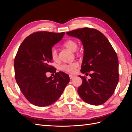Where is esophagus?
Returning a JSON list of instances; mask_svg holds the SVG:
<instances>
[{
  "instance_id": "34e87169",
  "label": "esophagus",
  "mask_w": 132,
  "mask_h": 132,
  "mask_svg": "<svg viewBox=\"0 0 132 132\" xmlns=\"http://www.w3.org/2000/svg\"><path fill=\"white\" fill-rule=\"evenodd\" d=\"M75 77V76L74 75H72V74H70V75H69V78H70V79H73Z\"/></svg>"
}]
</instances>
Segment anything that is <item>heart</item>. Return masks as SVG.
I'll return each mask as SVG.
<instances>
[{
    "instance_id": "1",
    "label": "heart",
    "mask_w": 132,
    "mask_h": 132,
    "mask_svg": "<svg viewBox=\"0 0 132 132\" xmlns=\"http://www.w3.org/2000/svg\"><path fill=\"white\" fill-rule=\"evenodd\" d=\"M63 46L66 48L71 52H75L78 48V43L73 39H68L64 42ZM51 56L52 59L54 62H57L58 60L57 51L55 48H52L51 51ZM78 67V63L77 62H72L69 64H64L60 66L59 69L61 70L68 73H73L75 69Z\"/></svg>"
}]
</instances>
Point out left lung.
Wrapping results in <instances>:
<instances>
[{
	"mask_svg": "<svg viewBox=\"0 0 132 132\" xmlns=\"http://www.w3.org/2000/svg\"><path fill=\"white\" fill-rule=\"evenodd\" d=\"M67 34L81 40L84 49L81 71L86 75L91 71L89 79L79 75L82 82L78 87L79 95L89 104H103L112 96L118 82L116 53L104 35L96 29L84 27Z\"/></svg>",
	"mask_w": 132,
	"mask_h": 132,
	"instance_id": "8db88e82",
	"label": "left lung"
}]
</instances>
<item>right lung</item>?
<instances>
[{
	"mask_svg": "<svg viewBox=\"0 0 132 132\" xmlns=\"http://www.w3.org/2000/svg\"><path fill=\"white\" fill-rule=\"evenodd\" d=\"M64 32L38 31L31 34L20 46L14 60L15 77L21 93L32 104L49 106L60 97L70 81L69 75L50 65L52 47ZM48 72L53 77H46Z\"/></svg>",
	"mask_w": 132,
	"mask_h": 132,
	"instance_id": "1",
	"label": "right lung"
}]
</instances>
